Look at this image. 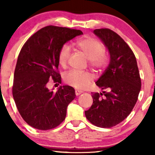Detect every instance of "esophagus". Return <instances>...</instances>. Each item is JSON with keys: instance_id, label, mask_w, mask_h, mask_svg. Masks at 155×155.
<instances>
[{"instance_id": "34e87169", "label": "esophagus", "mask_w": 155, "mask_h": 155, "mask_svg": "<svg viewBox=\"0 0 155 155\" xmlns=\"http://www.w3.org/2000/svg\"><path fill=\"white\" fill-rule=\"evenodd\" d=\"M83 93V91H81V90H78V89H76L75 90V94L76 95H80L81 94H82Z\"/></svg>"}]
</instances>
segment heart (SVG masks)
Masks as SVG:
<instances>
[{
  "mask_svg": "<svg viewBox=\"0 0 155 155\" xmlns=\"http://www.w3.org/2000/svg\"><path fill=\"white\" fill-rule=\"evenodd\" d=\"M78 50L82 51L89 60V64L94 69H101L107 66L109 57L104 50V45L97 39L85 37L78 40L74 44ZM70 55V48L65 44L60 49L58 54V64L66 67ZM92 74L89 71L71 70L64 74V80L68 84L77 89H85L92 80Z\"/></svg>",
  "mask_w": 155,
  "mask_h": 155,
  "instance_id": "heart-1",
  "label": "heart"
}]
</instances>
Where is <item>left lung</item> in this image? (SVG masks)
<instances>
[{
    "mask_svg": "<svg viewBox=\"0 0 155 155\" xmlns=\"http://www.w3.org/2000/svg\"><path fill=\"white\" fill-rule=\"evenodd\" d=\"M94 33L107 47L110 62L96 82L104 91L91 93L93 104L85 111V115L97 127L111 128L132 111L141 89V80L135 55L120 36L106 28L94 29Z\"/></svg>",
    "mask_w": 155,
    "mask_h": 155,
    "instance_id": "8db88e82",
    "label": "left lung"
}]
</instances>
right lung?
I'll return each mask as SVG.
<instances>
[{
    "label": "right lung",
    "instance_id": "obj_1",
    "mask_svg": "<svg viewBox=\"0 0 155 155\" xmlns=\"http://www.w3.org/2000/svg\"><path fill=\"white\" fill-rule=\"evenodd\" d=\"M81 35L78 29L47 26L23 46L15 69L12 95L20 114L31 127L52 129L66 118L68 105L76 96L74 88L60 86L54 92L47 84L49 79L61 84L58 52L67 41Z\"/></svg>",
    "mask_w": 155,
    "mask_h": 155
}]
</instances>
